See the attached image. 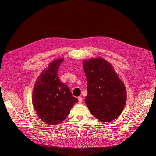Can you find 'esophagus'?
Wrapping results in <instances>:
<instances>
[{"label": "esophagus", "instance_id": "esophagus-1", "mask_svg": "<svg viewBox=\"0 0 156 156\" xmlns=\"http://www.w3.org/2000/svg\"><path fill=\"white\" fill-rule=\"evenodd\" d=\"M78 102H79V103L82 102V101H83L82 97H78Z\"/></svg>", "mask_w": 156, "mask_h": 156}]
</instances>
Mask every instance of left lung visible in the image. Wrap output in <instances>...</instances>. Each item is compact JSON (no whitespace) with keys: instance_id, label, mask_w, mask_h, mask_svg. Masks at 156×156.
Segmentation results:
<instances>
[{"instance_id":"obj_1","label":"left lung","mask_w":156,"mask_h":156,"mask_svg":"<svg viewBox=\"0 0 156 156\" xmlns=\"http://www.w3.org/2000/svg\"><path fill=\"white\" fill-rule=\"evenodd\" d=\"M88 94L85 103L93 115L102 122L116 119L126 101V88L112 66L101 57L83 60Z\"/></svg>"}]
</instances>
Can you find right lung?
I'll return each instance as SVG.
<instances>
[{
  "instance_id": "1",
  "label": "right lung",
  "mask_w": 156,
  "mask_h": 156,
  "mask_svg": "<svg viewBox=\"0 0 156 156\" xmlns=\"http://www.w3.org/2000/svg\"><path fill=\"white\" fill-rule=\"evenodd\" d=\"M63 58L54 60L42 71L34 85L32 103L38 116L48 125L59 124L78 102L68 87L60 81L57 71Z\"/></svg>"
}]
</instances>
